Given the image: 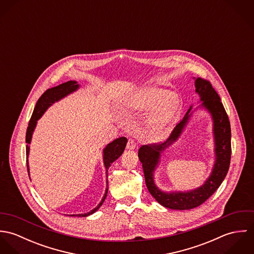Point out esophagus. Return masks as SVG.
I'll return each mask as SVG.
<instances>
[{"label":"esophagus","mask_w":254,"mask_h":254,"mask_svg":"<svg viewBox=\"0 0 254 254\" xmlns=\"http://www.w3.org/2000/svg\"><path fill=\"white\" fill-rule=\"evenodd\" d=\"M129 150H133V149H135V147H136V144H135V142L133 141V140H129L128 141V143H127V146H126Z\"/></svg>","instance_id":"esophagus-1"}]
</instances>
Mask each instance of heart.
Instances as JSON below:
<instances>
[{"label":"heart","instance_id":"1","mask_svg":"<svg viewBox=\"0 0 254 254\" xmlns=\"http://www.w3.org/2000/svg\"><path fill=\"white\" fill-rule=\"evenodd\" d=\"M157 106L148 118L147 127L153 137H160L174 120L180 109V99L168 90L150 87L137 94L130 107L136 110H145Z\"/></svg>","mask_w":254,"mask_h":254}]
</instances>
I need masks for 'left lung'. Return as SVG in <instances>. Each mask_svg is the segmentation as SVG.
<instances>
[{"label": "left lung", "instance_id": "obj_1", "mask_svg": "<svg viewBox=\"0 0 254 254\" xmlns=\"http://www.w3.org/2000/svg\"><path fill=\"white\" fill-rule=\"evenodd\" d=\"M193 79L195 93L199 97V103H202L197 108L205 109L213 119L216 160L209 178L200 187L185 192H164L156 186L154 181V172L160 163L161 153L181 136L190 120L192 112L196 109L191 110L192 106L190 107L180 123L176 125L166 142L143 145L140 147L138 154L143 164L145 185L148 191L159 204L175 210L192 209L199 206L210 197L225 179L231 160V126L221 99L208 81L201 78Z\"/></svg>", "mask_w": 254, "mask_h": 254}]
</instances>
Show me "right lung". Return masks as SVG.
<instances>
[{"label":"right lung","mask_w":254,"mask_h":254,"mask_svg":"<svg viewBox=\"0 0 254 254\" xmlns=\"http://www.w3.org/2000/svg\"><path fill=\"white\" fill-rule=\"evenodd\" d=\"M79 88H80V85L76 81H67L65 83H63V84L57 86V87L48 89L38 100L34 111L32 113L31 119L28 124L27 131H26V144H27L26 145V159H27V170H28L29 178H30L29 165H28V155H29V150H30L29 145L32 140L33 132L36 128L37 121L42 117V115L45 113V111L49 109L52 105H54L55 103L61 101L62 99L76 92ZM126 144H127V139L125 137H121V138H118V139L112 141L111 143H109V145H107V146L103 149V160H104V165L106 168V175H107V189H106L105 194H104L101 202L97 205V207H95L94 209H92L91 211H89L87 213L69 214L67 216L87 217V216L95 213L102 206V204L104 203V201L107 197L108 190H109V187H108L109 186V179H108L109 168L116 159H118V157L121 156V154L123 153V151L125 149Z\"/></svg>","instance_id":"obj_1"}]
</instances>
